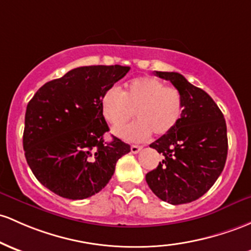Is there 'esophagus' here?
I'll use <instances>...</instances> for the list:
<instances>
[{
    "instance_id": "34e87169",
    "label": "esophagus",
    "mask_w": 251,
    "mask_h": 251,
    "mask_svg": "<svg viewBox=\"0 0 251 251\" xmlns=\"http://www.w3.org/2000/svg\"><path fill=\"white\" fill-rule=\"evenodd\" d=\"M140 150H142V147H139V145H132V147H131V152L132 153H138Z\"/></svg>"
}]
</instances>
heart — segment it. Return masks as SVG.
Segmentation results:
<instances>
[{
	"label": "heart",
	"instance_id": "1",
	"mask_svg": "<svg viewBox=\"0 0 251 251\" xmlns=\"http://www.w3.org/2000/svg\"><path fill=\"white\" fill-rule=\"evenodd\" d=\"M101 111L113 127L126 125L132 118L138 121L114 132L120 138L142 142L151 133L164 136L175 128L182 117V95L174 87H168L155 77L131 79L121 93L109 88L101 99Z\"/></svg>",
	"mask_w": 251,
	"mask_h": 251
}]
</instances>
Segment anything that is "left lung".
<instances>
[{
  "label": "left lung",
  "mask_w": 251,
  "mask_h": 251,
  "mask_svg": "<svg viewBox=\"0 0 251 251\" xmlns=\"http://www.w3.org/2000/svg\"><path fill=\"white\" fill-rule=\"evenodd\" d=\"M181 93L183 112L173 131L150 148L164 156L145 180L155 195L172 205L192 202L213 186L227 156L226 123L213 99L178 73L156 71Z\"/></svg>",
  "instance_id": "8db88e82"
}]
</instances>
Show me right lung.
<instances>
[{"instance_id":"obj_1","label":"right lung","mask_w":251,"mask_h":251,"mask_svg":"<svg viewBox=\"0 0 251 251\" xmlns=\"http://www.w3.org/2000/svg\"><path fill=\"white\" fill-rule=\"evenodd\" d=\"M130 67L92 65L45 83L27 104L25 157L44 187L67 199H85L104 188L130 145L112 136L101 111L106 90Z\"/></svg>"}]
</instances>
